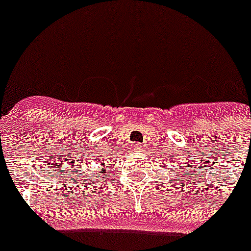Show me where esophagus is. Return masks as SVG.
<instances>
[{
	"label": "esophagus",
	"instance_id": "1",
	"mask_svg": "<svg viewBox=\"0 0 251 251\" xmlns=\"http://www.w3.org/2000/svg\"><path fill=\"white\" fill-rule=\"evenodd\" d=\"M133 148H134L135 151H141L143 149V144L142 143H134L133 144Z\"/></svg>",
	"mask_w": 251,
	"mask_h": 251
}]
</instances>
